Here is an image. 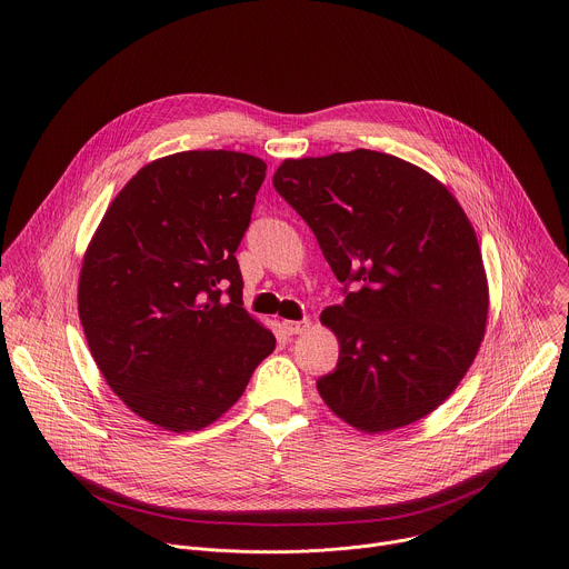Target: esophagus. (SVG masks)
Wrapping results in <instances>:
<instances>
[{
	"mask_svg": "<svg viewBox=\"0 0 569 569\" xmlns=\"http://www.w3.org/2000/svg\"><path fill=\"white\" fill-rule=\"evenodd\" d=\"M283 331L288 333V336H301V333H306L308 329H310V319H299V321H292V319H286L283 323Z\"/></svg>",
	"mask_w": 569,
	"mask_h": 569,
	"instance_id": "obj_1",
	"label": "esophagus"
}]
</instances>
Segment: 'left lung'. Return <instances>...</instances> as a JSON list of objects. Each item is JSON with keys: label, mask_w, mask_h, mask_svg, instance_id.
Listing matches in <instances>:
<instances>
[{"label": "left lung", "mask_w": 569, "mask_h": 569, "mask_svg": "<svg viewBox=\"0 0 569 569\" xmlns=\"http://www.w3.org/2000/svg\"><path fill=\"white\" fill-rule=\"evenodd\" d=\"M272 184L345 283V301L321 312L340 342L336 371L317 380L323 402L365 432L428 417L472 365L489 315L459 202L419 167L365 148L286 159Z\"/></svg>", "instance_id": "obj_1"}]
</instances>
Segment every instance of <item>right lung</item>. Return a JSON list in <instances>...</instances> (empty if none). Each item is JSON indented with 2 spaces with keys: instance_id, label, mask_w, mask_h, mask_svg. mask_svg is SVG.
Returning a JSON list of instances; mask_svg holds the SVG:
<instances>
[{
  "instance_id": "obj_1",
  "label": "right lung",
  "mask_w": 569,
  "mask_h": 569,
  "mask_svg": "<svg viewBox=\"0 0 569 569\" xmlns=\"http://www.w3.org/2000/svg\"><path fill=\"white\" fill-rule=\"evenodd\" d=\"M263 180L266 161L246 152L161 157L121 189L90 242L78 315L92 358L159 428H207L274 351L242 308L236 261Z\"/></svg>"
}]
</instances>
